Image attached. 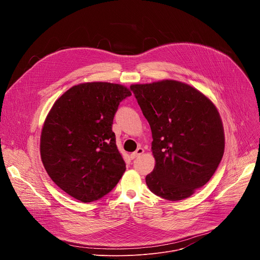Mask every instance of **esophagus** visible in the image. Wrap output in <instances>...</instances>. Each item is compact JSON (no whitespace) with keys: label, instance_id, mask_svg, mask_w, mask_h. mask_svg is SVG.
Masks as SVG:
<instances>
[{"label":"esophagus","instance_id":"34e87169","mask_svg":"<svg viewBox=\"0 0 260 260\" xmlns=\"http://www.w3.org/2000/svg\"><path fill=\"white\" fill-rule=\"evenodd\" d=\"M143 153H144V149H143V148L139 147L138 149H137L135 152H133V153L131 154V158H132V159L137 158L138 156H140V155H141V154H143Z\"/></svg>","mask_w":260,"mask_h":260}]
</instances>
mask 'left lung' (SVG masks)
<instances>
[{
  "instance_id": "left-lung-1",
  "label": "left lung",
  "mask_w": 260,
  "mask_h": 260,
  "mask_svg": "<svg viewBox=\"0 0 260 260\" xmlns=\"http://www.w3.org/2000/svg\"><path fill=\"white\" fill-rule=\"evenodd\" d=\"M151 127L153 171L146 184L168 201L191 197L212 178L224 153L225 138L214 103L177 80L132 84Z\"/></svg>"
}]
</instances>
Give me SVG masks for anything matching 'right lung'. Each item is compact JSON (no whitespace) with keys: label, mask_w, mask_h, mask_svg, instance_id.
Here are the masks:
<instances>
[{"label":"right lung","mask_w":260,"mask_h":260,"mask_svg":"<svg viewBox=\"0 0 260 260\" xmlns=\"http://www.w3.org/2000/svg\"><path fill=\"white\" fill-rule=\"evenodd\" d=\"M129 95L122 84L84 82L51 107L40 137L41 160L51 180L72 198L100 200L125 172L112 124L119 103Z\"/></svg>","instance_id":"add662e5"}]
</instances>
